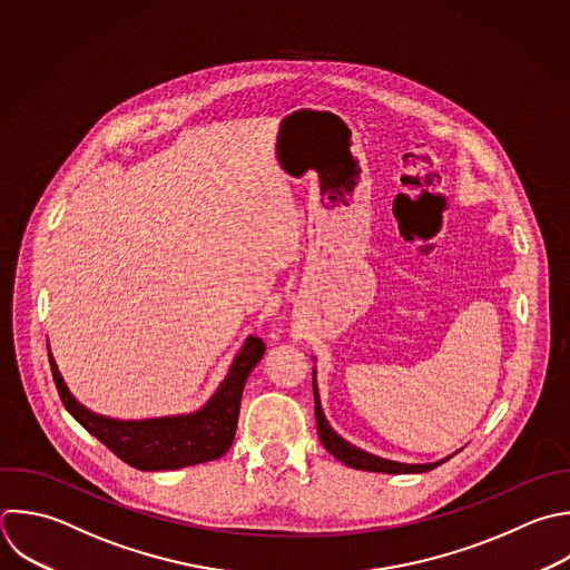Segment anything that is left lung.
Segmentation results:
<instances>
[{"label": "left lung", "mask_w": 570, "mask_h": 570, "mask_svg": "<svg viewBox=\"0 0 570 570\" xmlns=\"http://www.w3.org/2000/svg\"><path fill=\"white\" fill-rule=\"evenodd\" d=\"M314 385V414H316V428H318V436H321V443L325 445L327 452H332L338 461H343L345 465L350 468H356V470H370V472H390V474H407V472H428L432 468H436L439 463L448 461H436V463H399V461H387V459H381V456H374L365 450H358L356 445L347 443L345 439H341L332 428L330 423L325 421L323 416V410H321V401H318V392H316V383Z\"/></svg>", "instance_id": "left-lung-1"}]
</instances>
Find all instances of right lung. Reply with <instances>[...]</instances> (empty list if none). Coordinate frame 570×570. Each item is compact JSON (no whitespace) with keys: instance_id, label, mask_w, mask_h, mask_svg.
<instances>
[{"instance_id":"1","label":"right lung","mask_w":570,"mask_h":570,"mask_svg":"<svg viewBox=\"0 0 570 570\" xmlns=\"http://www.w3.org/2000/svg\"><path fill=\"white\" fill-rule=\"evenodd\" d=\"M265 354V343L249 336L236 356L227 379L212 401L189 416H167L149 421H116L98 416L80 405L67 390L58 365L49 352L53 381L65 407L116 456L138 470H176L223 456L236 434L240 396L249 372Z\"/></svg>"}]
</instances>
